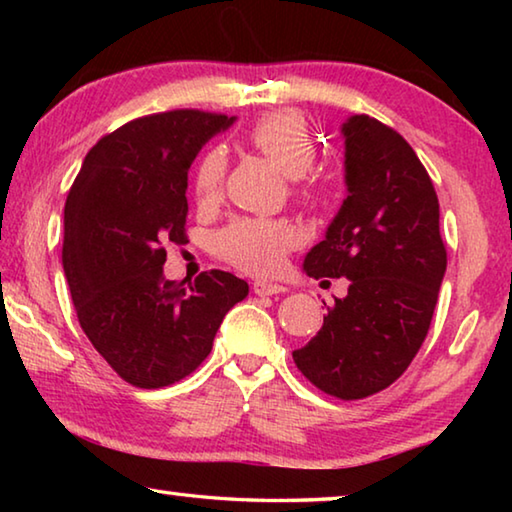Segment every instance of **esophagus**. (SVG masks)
<instances>
[{
  "label": "esophagus",
  "mask_w": 512,
  "mask_h": 512,
  "mask_svg": "<svg viewBox=\"0 0 512 512\" xmlns=\"http://www.w3.org/2000/svg\"><path fill=\"white\" fill-rule=\"evenodd\" d=\"M253 291H255V296H277V293L287 291V287H282V284H275V282L257 280L253 284Z\"/></svg>",
  "instance_id": "obj_1"
}]
</instances>
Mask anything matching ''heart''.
I'll list each match as a JSON object with an SVG mask.
<instances>
[{
  "instance_id": "obj_1",
  "label": "heart",
  "mask_w": 512,
  "mask_h": 512,
  "mask_svg": "<svg viewBox=\"0 0 512 512\" xmlns=\"http://www.w3.org/2000/svg\"><path fill=\"white\" fill-rule=\"evenodd\" d=\"M248 142L264 153L284 176L302 180L300 194L316 196V183H309L307 173L314 169L316 142L298 112L280 110L257 119L248 131ZM225 176V153L210 149L194 173V196L198 203H214L221 194ZM296 232L289 223L271 219H239L223 228L214 239L216 255L246 273L266 275L282 266L284 257L296 246Z\"/></svg>"
}]
</instances>
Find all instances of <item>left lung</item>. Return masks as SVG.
Instances as JSON below:
<instances>
[{
    "instance_id": "obj_1",
    "label": "left lung",
    "mask_w": 512,
    "mask_h": 512,
    "mask_svg": "<svg viewBox=\"0 0 512 512\" xmlns=\"http://www.w3.org/2000/svg\"><path fill=\"white\" fill-rule=\"evenodd\" d=\"M341 135L348 196L302 271L345 277L350 287L293 361L320 391L361 400L391 386L418 354L447 253L436 189L409 142L368 115L345 119Z\"/></svg>"
}]
</instances>
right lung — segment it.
<instances>
[{"label": "right lung", "mask_w": 512, "mask_h": 512, "mask_svg": "<svg viewBox=\"0 0 512 512\" xmlns=\"http://www.w3.org/2000/svg\"><path fill=\"white\" fill-rule=\"evenodd\" d=\"M237 117L171 110L133 119L92 146L65 203L63 268L85 336L137 388L176 384L210 354L248 296L232 273L164 277V246L185 244L187 171Z\"/></svg>", "instance_id": "1"}]
</instances>
